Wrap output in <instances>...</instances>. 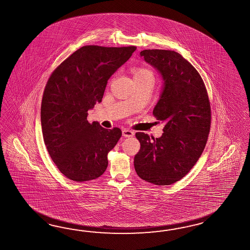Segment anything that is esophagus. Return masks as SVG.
<instances>
[{
    "instance_id": "obj_1",
    "label": "esophagus",
    "mask_w": 250,
    "mask_h": 250,
    "mask_svg": "<svg viewBox=\"0 0 250 250\" xmlns=\"http://www.w3.org/2000/svg\"><path fill=\"white\" fill-rule=\"evenodd\" d=\"M133 135H134V132L130 129H128V128H123L122 129V136L125 137V138H130Z\"/></svg>"
}]
</instances>
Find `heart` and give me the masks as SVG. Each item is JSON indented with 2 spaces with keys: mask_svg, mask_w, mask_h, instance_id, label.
I'll use <instances>...</instances> for the list:
<instances>
[{
  "mask_svg": "<svg viewBox=\"0 0 250 250\" xmlns=\"http://www.w3.org/2000/svg\"><path fill=\"white\" fill-rule=\"evenodd\" d=\"M133 79H150L153 80V73L146 68L133 69Z\"/></svg>",
  "mask_w": 250,
  "mask_h": 250,
  "instance_id": "heart-1",
  "label": "heart"
}]
</instances>
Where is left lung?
<instances>
[{"label":"left lung","mask_w":250,"mask_h":250,"mask_svg":"<svg viewBox=\"0 0 250 250\" xmlns=\"http://www.w3.org/2000/svg\"><path fill=\"white\" fill-rule=\"evenodd\" d=\"M141 56L164 81L153 115L165 126L160 138L136 133L141 149L135 155V170L147 182L170 185L189 172L205 148L210 103L199 72L178 52L144 50Z\"/></svg>","instance_id":"left-lung-1"}]
</instances>
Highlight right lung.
<instances>
[{
	"mask_svg": "<svg viewBox=\"0 0 250 250\" xmlns=\"http://www.w3.org/2000/svg\"><path fill=\"white\" fill-rule=\"evenodd\" d=\"M136 49L86 45L49 78L41 107L42 135L51 160L68 179L83 182L106 170L107 156L122 130L103 128L98 122L90 124L88 110L102 102L108 80Z\"/></svg>",
	"mask_w": 250,
	"mask_h": 250,
	"instance_id": "right-lung-1",
	"label": "right lung"
}]
</instances>
